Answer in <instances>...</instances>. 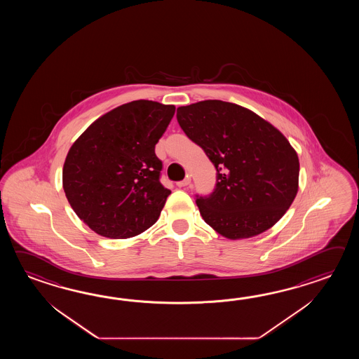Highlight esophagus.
<instances>
[{"mask_svg":"<svg viewBox=\"0 0 359 359\" xmlns=\"http://www.w3.org/2000/svg\"><path fill=\"white\" fill-rule=\"evenodd\" d=\"M191 182V178L190 177L187 176L183 181H180V182H177V186L178 187H186V186H189Z\"/></svg>","mask_w":359,"mask_h":359,"instance_id":"34e87169","label":"esophagus"}]
</instances>
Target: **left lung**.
Wrapping results in <instances>:
<instances>
[{"mask_svg":"<svg viewBox=\"0 0 359 359\" xmlns=\"http://www.w3.org/2000/svg\"><path fill=\"white\" fill-rule=\"evenodd\" d=\"M177 121L217 169L203 219L229 240L257 236L280 221L299 189L298 154L271 123L246 107L205 100L177 109Z\"/></svg>","mask_w":359,"mask_h":359,"instance_id":"1","label":"left lung"}]
</instances>
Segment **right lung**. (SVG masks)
<instances>
[{"label":"right lung","instance_id":"right-lung-1","mask_svg":"<svg viewBox=\"0 0 359 359\" xmlns=\"http://www.w3.org/2000/svg\"><path fill=\"white\" fill-rule=\"evenodd\" d=\"M175 105L136 100L100 116L76 138L62 167V189L76 215L100 236L128 238L150 229L170 190L155 145Z\"/></svg>","mask_w":359,"mask_h":359}]
</instances>
